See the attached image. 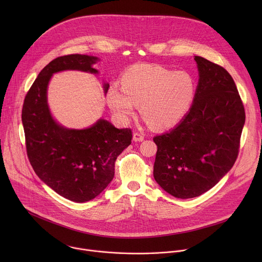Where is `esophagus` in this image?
<instances>
[{
	"label": "esophagus",
	"mask_w": 262,
	"mask_h": 262,
	"mask_svg": "<svg viewBox=\"0 0 262 262\" xmlns=\"http://www.w3.org/2000/svg\"><path fill=\"white\" fill-rule=\"evenodd\" d=\"M133 139H134V141H135V142H142V141L144 140V135H143V134H141V133L136 132V133H134V137H133Z\"/></svg>",
	"instance_id": "1"
}]
</instances>
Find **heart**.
<instances>
[{"label": "heart", "mask_w": 262, "mask_h": 262, "mask_svg": "<svg viewBox=\"0 0 262 262\" xmlns=\"http://www.w3.org/2000/svg\"><path fill=\"white\" fill-rule=\"evenodd\" d=\"M121 90L112 86L106 95L111 110L127 121L141 105L143 118L156 128L178 123L192 106L196 93L194 78L186 71H173L158 65H140L126 70Z\"/></svg>", "instance_id": "1"}]
</instances>
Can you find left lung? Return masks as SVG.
<instances>
[{
  "label": "left lung",
  "mask_w": 262,
  "mask_h": 262,
  "mask_svg": "<svg viewBox=\"0 0 262 262\" xmlns=\"http://www.w3.org/2000/svg\"><path fill=\"white\" fill-rule=\"evenodd\" d=\"M195 61L199 82L189 113L173 129L154 138L155 179L180 199L202 195L232 168L246 120L229 72L199 56Z\"/></svg>",
  "instance_id": "obj_1"
}]
</instances>
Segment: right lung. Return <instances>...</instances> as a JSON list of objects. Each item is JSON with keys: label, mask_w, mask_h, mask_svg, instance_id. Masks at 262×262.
<instances>
[{"label": "right lung", "mask_w": 262, "mask_h": 262, "mask_svg": "<svg viewBox=\"0 0 262 262\" xmlns=\"http://www.w3.org/2000/svg\"><path fill=\"white\" fill-rule=\"evenodd\" d=\"M97 60L74 54L51 61L28 91L21 112L27 155L35 173L57 194L78 203L97 197L114 178L117 157L130 145L133 133L103 119L85 129L65 128L51 115L47 90L55 72L97 73L92 67ZM103 88L106 92L108 84Z\"/></svg>", "instance_id": "right-lung-1"}]
</instances>
